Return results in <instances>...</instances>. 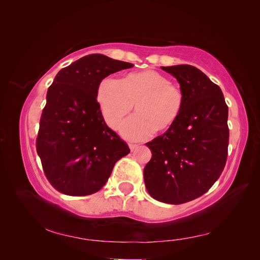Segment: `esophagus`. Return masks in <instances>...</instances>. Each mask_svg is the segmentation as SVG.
I'll return each instance as SVG.
<instances>
[{"mask_svg":"<svg viewBox=\"0 0 260 260\" xmlns=\"http://www.w3.org/2000/svg\"><path fill=\"white\" fill-rule=\"evenodd\" d=\"M129 147H130L131 151H135V149L138 147V144H133V143H130V144H129Z\"/></svg>","mask_w":260,"mask_h":260,"instance_id":"34e87169","label":"esophagus"}]
</instances>
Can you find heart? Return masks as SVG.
Masks as SVG:
<instances>
[{
    "label": "heart",
    "mask_w": 260,
    "mask_h": 260,
    "mask_svg": "<svg viewBox=\"0 0 260 260\" xmlns=\"http://www.w3.org/2000/svg\"><path fill=\"white\" fill-rule=\"evenodd\" d=\"M96 100L108 127L117 128L135 104L136 114L120 125L129 140H142L174 127L184 107L183 91L156 70L131 73L120 81L106 77L98 86Z\"/></svg>",
    "instance_id": "heart-1"
}]
</instances>
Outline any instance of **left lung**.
Returning a JSON list of instances; mask_svg holds the SVG:
<instances>
[{
    "instance_id": "left-lung-1",
    "label": "left lung",
    "mask_w": 260,
    "mask_h": 260,
    "mask_svg": "<svg viewBox=\"0 0 260 260\" xmlns=\"http://www.w3.org/2000/svg\"><path fill=\"white\" fill-rule=\"evenodd\" d=\"M161 69L178 80L184 107L174 127L146 143L152 158L144 182L153 199L178 205L205 194L221 175L229 145L228 106L221 89L196 67Z\"/></svg>"
}]
</instances>
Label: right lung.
<instances>
[{
	"label": "right lung",
	"instance_id": "right-lung-1",
	"mask_svg": "<svg viewBox=\"0 0 260 260\" xmlns=\"http://www.w3.org/2000/svg\"><path fill=\"white\" fill-rule=\"evenodd\" d=\"M133 67L91 54L60 69L46 94L37 152L50 183L60 193L85 196L100 191L127 143L107 127L96 101L100 82Z\"/></svg>",
	"mask_w": 260,
	"mask_h": 260
}]
</instances>
